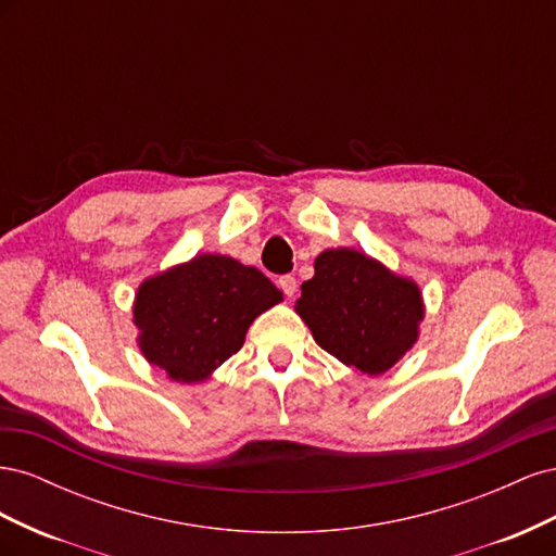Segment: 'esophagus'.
Masks as SVG:
<instances>
[{
    "label": "esophagus",
    "instance_id": "obj_1",
    "mask_svg": "<svg viewBox=\"0 0 556 556\" xmlns=\"http://www.w3.org/2000/svg\"><path fill=\"white\" fill-rule=\"evenodd\" d=\"M278 285L282 288L285 296H294V292H296V278L294 276H282L278 280Z\"/></svg>",
    "mask_w": 556,
    "mask_h": 556
}]
</instances>
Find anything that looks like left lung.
Masks as SVG:
<instances>
[{"label": "left lung", "instance_id": "left-lung-1", "mask_svg": "<svg viewBox=\"0 0 556 556\" xmlns=\"http://www.w3.org/2000/svg\"><path fill=\"white\" fill-rule=\"evenodd\" d=\"M315 343L359 374L382 376L419 339V285L355 248H327L294 304Z\"/></svg>", "mask_w": 556, "mask_h": 556}]
</instances>
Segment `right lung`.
<instances>
[{"label":"right lung","instance_id":"add662e5","mask_svg":"<svg viewBox=\"0 0 556 556\" xmlns=\"http://www.w3.org/2000/svg\"><path fill=\"white\" fill-rule=\"evenodd\" d=\"M280 301L282 292L255 266L201 252L139 285L131 323L148 364L194 384L237 355L250 325Z\"/></svg>","mask_w":556,"mask_h":556}]
</instances>
